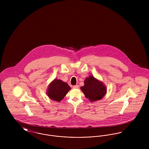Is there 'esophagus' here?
I'll return each instance as SVG.
<instances>
[{"label":"esophagus","instance_id":"esophagus-1","mask_svg":"<svg viewBox=\"0 0 149 149\" xmlns=\"http://www.w3.org/2000/svg\"><path fill=\"white\" fill-rule=\"evenodd\" d=\"M79 88V85H74L73 86V88H74V89H77V88Z\"/></svg>","mask_w":149,"mask_h":149}]
</instances>
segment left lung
<instances>
[{"mask_svg": "<svg viewBox=\"0 0 149 149\" xmlns=\"http://www.w3.org/2000/svg\"><path fill=\"white\" fill-rule=\"evenodd\" d=\"M85 97L91 102L102 99L107 92L106 87L93 76L85 79L84 85L80 88Z\"/></svg>", "mask_w": 149, "mask_h": 149, "instance_id": "8db88e82", "label": "left lung"}]
</instances>
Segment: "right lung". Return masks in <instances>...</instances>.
<instances>
[{"label": "right lung", "mask_w": 149, "mask_h": 149, "mask_svg": "<svg viewBox=\"0 0 149 149\" xmlns=\"http://www.w3.org/2000/svg\"><path fill=\"white\" fill-rule=\"evenodd\" d=\"M71 89L70 86L61 80L55 79L49 86L47 95L52 100L60 102Z\"/></svg>", "instance_id": "obj_1"}]
</instances>
